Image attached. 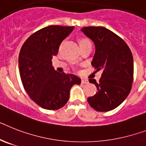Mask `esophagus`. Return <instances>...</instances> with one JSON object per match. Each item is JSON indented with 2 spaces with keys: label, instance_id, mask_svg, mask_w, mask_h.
<instances>
[{
  "label": "esophagus",
  "instance_id": "esophagus-1",
  "mask_svg": "<svg viewBox=\"0 0 146 146\" xmlns=\"http://www.w3.org/2000/svg\"><path fill=\"white\" fill-rule=\"evenodd\" d=\"M81 83L83 84H88L89 83V80H86V79H82L81 80Z\"/></svg>",
  "mask_w": 146,
  "mask_h": 146
}]
</instances>
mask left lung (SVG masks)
<instances>
[{"label": "left lung", "instance_id": "obj_1", "mask_svg": "<svg viewBox=\"0 0 146 146\" xmlns=\"http://www.w3.org/2000/svg\"><path fill=\"white\" fill-rule=\"evenodd\" d=\"M81 31L96 46L91 64L97 71H103L98 83L95 79L89 80L98 91L87 102L97 111H110L120 105L131 92L133 80L132 53L122 38L105 27H85Z\"/></svg>", "mask_w": 146, "mask_h": 146}]
</instances>
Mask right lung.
<instances>
[{
	"label": "right lung",
	"mask_w": 146,
	"mask_h": 146,
	"mask_svg": "<svg viewBox=\"0 0 146 146\" xmlns=\"http://www.w3.org/2000/svg\"><path fill=\"white\" fill-rule=\"evenodd\" d=\"M73 30V26L44 27L25 41L19 53V73L24 88L31 99L44 109L62 108L69 98L72 86L81 82L74 74L55 71L51 62L62 40Z\"/></svg>",
	"instance_id": "obj_1"
}]
</instances>
